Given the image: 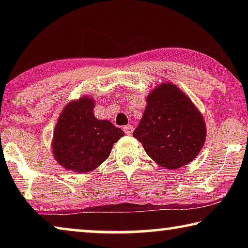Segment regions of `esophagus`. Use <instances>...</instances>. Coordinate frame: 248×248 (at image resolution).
<instances>
[{"label":"esophagus","instance_id":"esophagus-1","mask_svg":"<svg viewBox=\"0 0 248 248\" xmlns=\"http://www.w3.org/2000/svg\"><path fill=\"white\" fill-rule=\"evenodd\" d=\"M124 131L125 134H132L133 132V125L132 124H127L124 127Z\"/></svg>","mask_w":248,"mask_h":248}]
</instances>
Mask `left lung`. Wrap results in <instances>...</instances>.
Returning <instances> with one entry per match:
<instances>
[{"instance_id": "left-lung-1", "label": "left lung", "mask_w": 248, "mask_h": 248, "mask_svg": "<svg viewBox=\"0 0 248 248\" xmlns=\"http://www.w3.org/2000/svg\"><path fill=\"white\" fill-rule=\"evenodd\" d=\"M133 137L151 158L169 170L194 161L203 146L205 124L188 96L171 83H163L148 98Z\"/></svg>"}]
</instances>
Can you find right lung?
Here are the masks:
<instances>
[{
    "instance_id": "1",
    "label": "right lung",
    "mask_w": 248,
    "mask_h": 248,
    "mask_svg": "<svg viewBox=\"0 0 248 248\" xmlns=\"http://www.w3.org/2000/svg\"><path fill=\"white\" fill-rule=\"evenodd\" d=\"M94 100L84 97L71 102L59 117L52 150L59 164L77 173L95 170L106 159L124 132L93 114Z\"/></svg>"
}]
</instances>
